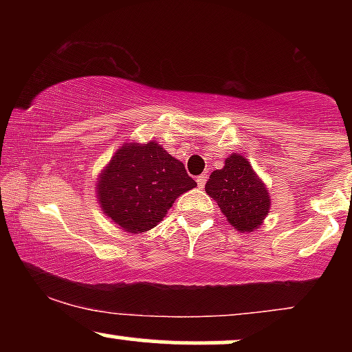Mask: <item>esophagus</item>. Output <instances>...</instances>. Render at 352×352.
<instances>
[{
  "mask_svg": "<svg viewBox=\"0 0 352 352\" xmlns=\"http://www.w3.org/2000/svg\"><path fill=\"white\" fill-rule=\"evenodd\" d=\"M205 184H207V175H199V177H197V185H199V188H204Z\"/></svg>",
  "mask_w": 352,
  "mask_h": 352,
  "instance_id": "esophagus-1",
  "label": "esophagus"
}]
</instances>
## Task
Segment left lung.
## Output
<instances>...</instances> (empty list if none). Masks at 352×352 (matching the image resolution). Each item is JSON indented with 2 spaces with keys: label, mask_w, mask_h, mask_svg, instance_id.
I'll list each match as a JSON object with an SVG mask.
<instances>
[{
  "label": "left lung",
  "mask_w": 352,
  "mask_h": 352,
  "mask_svg": "<svg viewBox=\"0 0 352 352\" xmlns=\"http://www.w3.org/2000/svg\"><path fill=\"white\" fill-rule=\"evenodd\" d=\"M205 192L240 233L260 228L272 208V197L265 182L240 153H230L223 167L212 172Z\"/></svg>",
  "instance_id": "left-lung-1"
}]
</instances>
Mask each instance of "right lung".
<instances>
[{
	"instance_id": "1",
	"label": "right lung",
	"mask_w": 352,
	"mask_h": 352,
	"mask_svg": "<svg viewBox=\"0 0 352 352\" xmlns=\"http://www.w3.org/2000/svg\"><path fill=\"white\" fill-rule=\"evenodd\" d=\"M197 187L184 164L155 140L125 142L96 180L100 210L124 232H148L159 225L182 193Z\"/></svg>"
}]
</instances>
